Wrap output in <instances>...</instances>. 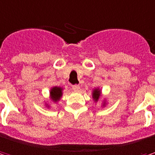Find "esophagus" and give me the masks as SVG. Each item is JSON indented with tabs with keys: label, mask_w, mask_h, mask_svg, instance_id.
<instances>
[{
	"label": "esophagus",
	"mask_w": 155,
	"mask_h": 155,
	"mask_svg": "<svg viewBox=\"0 0 155 155\" xmlns=\"http://www.w3.org/2000/svg\"><path fill=\"white\" fill-rule=\"evenodd\" d=\"M73 89L74 91H78L80 89V86L79 85H74L73 86Z\"/></svg>",
	"instance_id": "1"
}]
</instances>
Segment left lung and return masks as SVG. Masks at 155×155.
<instances>
[{"label":"left lung","instance_id":"left-lung-1","mask_svg":"<svg viewBox=\"0 0 155 155\" xmlns=\"http://www.w3.org/2000/svg\"><path fill=\"white\" fill-rule=\"evenodd\" d=\"M100 91L98 90V89H95V90L94 91V93H93V98L95 100V101H97L99 97H100Z\"/></svg>","mask_w":155,"mask_h":155}]
</instances>
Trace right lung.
I'll return each mask as SVG.
<instances>
[{"label":"right lung","instance_id":"add662e5","mask_svg":"<svg viewBox=\"0 0 155 155\" xmlns=\"http://www.w3.org/2000/svg\"><path fill=\"white\" fill-rule=\"evenodd\" d=\"M61 87H54L51 89L50 94L51 98L54 101H56L58 100H60V98L61 96L62 93H61Z\"/></svg>","mask_w":155,"mask_h":155}]
</instances>
